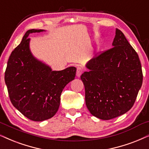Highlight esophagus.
<instances>
[{
    "label": "esophagus",
    "instance_id": "esophagus-1",
    "mask_svg": "<svg viewBox=\"0 0 149 149\" xmlns=\"http://www.w3.org/2000/svg\"><path fill=\"white\" fill-rule=\"evenodd\" d=\"M83 73V69L81 67H78L77 69V77H80L81 75Z\"/></svg>",
    "mask_w": 149,
    "mask_h": 149
}]
</instances>
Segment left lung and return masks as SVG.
Returning <instances> with one entry per match:
<instances>
[{"mask_svg":"<svg viewBox=\"0 0 149 149\" xmlns=\"http://www.w3.org/2000/svg\"><path fill=\"white\" fill-rule=\"evenodd\" d=\"M112 47L86 63L81 76L86 104L94 116L110 120L133 107L142 84L138 55L120 30L116 29Z\"/></svg>","mask_w":149,"mask_h":149,"instance_id":"1","label":"left lung"}]
</instances>
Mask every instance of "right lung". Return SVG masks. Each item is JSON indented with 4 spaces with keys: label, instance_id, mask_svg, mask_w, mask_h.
Here are the masks:
<instances>
[{
    "label": "right lung",
    "instance_id": "obj_1",
    "mask_svg": "<svg viewBox=\"0 0 149 149\" xmlns=\"http://www.w3.org/2000/svg\"><path fill=\"white\" fill-rule=\"evenodd\" d=\"M45 31L30 29L9 56L5 81L12 105L27 118L33 121L49 119L57 113L65 86L74 80L77 68L71 66L53 71L38 60L30 50L32 33Z\"/></svg>",
    "mask_w": 149,
    "mask_h": 149
}]
</instances>
